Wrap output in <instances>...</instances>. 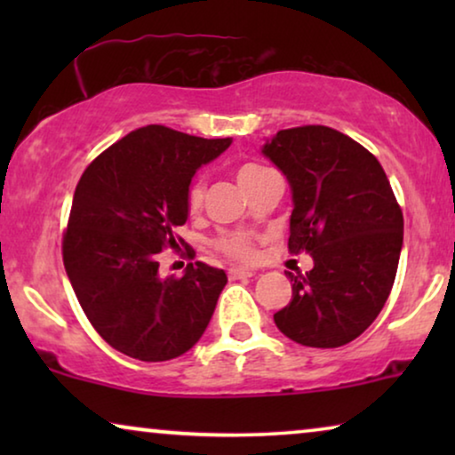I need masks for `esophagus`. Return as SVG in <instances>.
Returning <instances> with one entry per match:
<instances>
[{
	"instance_id": "34e87169",
	"label": "esophagus",
	"mask_w": 455,
	"mask_h": 455,
	"mask_svg": "<svg viewBox=\"0 0 455 455\" xmlns=\"http://www.w3.org/2000/svg\"><path fill=\"white\" fill-rule=\"evenodd\" d=\"M228 273H229V279H246L254 275L251 269H242V267H232Z\"/></svg>"
}]
</instances>
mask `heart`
I'll list each match as a JSON object with an SVG mask.
<instances>
[{
	"label": "heart",
	"instance_id": "b5f03b06",
	"mask_svg": "<svg viewBox=\"0 0 455 455\" xmlns=\"http://www.w3.org/2000/svg\"><path fill=\"white\" fill-rule=\"evenodd\" d=\"M265 167H260L257 164H246L242 165L238 170V182H246V180H251L252 176H257V173L263 172ZM203 196H204V186L203 182H195L190 186L188 190V209L195 213V211L201 209L203 204ZM217 248L226 254L229 259H235V260H251L254 257V246H252V240L248 238L246 234H226L221 235L220 240H217Z\"/></svg>",
	"mask_w": 455,
	"mask_h": 455
}]
</instances>
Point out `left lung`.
<instances>
[{"label":"left lung","instance_id":"1","mask_svg":"<svg viewBox=\"0 0 455 455\" xmlns=\"http://www.w3.org/2000/svg\"><path fill=\"white\" fill-rule=\"evenodd\" d=\"M263 155L291 188L288 248L313 269L288 273L291 300L273 321L310 347L356 339L387 302L403 244V217L381 164L327 126L279 130Z\"/></svg>","mask_w":455,"mask_h":455}]
</instances>
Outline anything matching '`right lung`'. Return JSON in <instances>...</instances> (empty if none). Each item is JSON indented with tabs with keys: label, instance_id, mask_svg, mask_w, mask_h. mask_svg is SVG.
Listing matches in <instances>:
<instances>
[{
	"label": "right lung",
	"instance_id": "1",
	"mask_svg": "<svg viewBox=\"0 0 455 455\" xmlns=\"http://www.w3.org/2000/svg\"><path fill=\"white\" fill-rule=\"evenodd\" d=\"M232 139L139 128L86 167L61 242L74 294L97 333L145 363L182 356L201 339L228 275L196 260L182 277H161L157 254L176 248L188 220L196 170Z\"/></svg>",
	"mask_w": 455,
	"mask_h": 455
}]
</instances>
